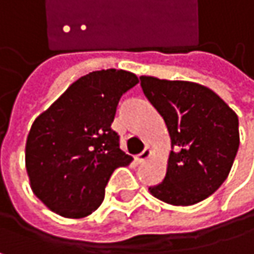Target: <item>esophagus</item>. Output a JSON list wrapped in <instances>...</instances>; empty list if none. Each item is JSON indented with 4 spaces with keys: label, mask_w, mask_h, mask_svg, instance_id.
<instances>
[{
    "label": "esophagus",
    "mask_w": 254,
    "mask_h": 254,
    "mask_svg": "<svg viewBox=\"0 0 254 254\" xmlns=\"http://www.w3.org/2000/svg\"><path fill=\"white\" fill-rule=\"evenodd\" d=\"M149 157H151V149H149V148H145L140 154H137V155H136L134 160H136V163H143V162H146V160H148Z\"/></svg>",
    "instance_id": "obj_1"
}]
</instances>
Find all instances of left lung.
<instances>
[{
    "label": "left lung",
    "instance_id": "8db88e82",
    "mask_svg": "<svg viewBox=\"0 0 254 254\" xmlns=\"http://www.w3.org/2000/svg\"><path fill=\"white\" fill-rule=\"evenodd\" d=\"M140 86L163 117L174 148L165 180L149 193L175 206L206 199L232 169L240 146L237 114L196 82L140 76Z\"/></svg>",
    "mask_w": 254,
    "mask_h": 254
}]
</instances>
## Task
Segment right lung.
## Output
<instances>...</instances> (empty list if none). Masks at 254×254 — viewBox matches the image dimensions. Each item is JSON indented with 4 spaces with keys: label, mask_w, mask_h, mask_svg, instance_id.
Here are the masks:
<instances>
[{
    "label": "right lung",
    "mask_w": 254,
    "mask_h": 254,
    "mask_svg": "<svg viewBox=\"0 0 254 254\" xmlns=\"http://www.w3.org/2000/svg\"><path fill=\"white\" fill-rule=\"evenodd\" d=\"M139 82L126 70H99L73 82L31 126L25 168L33 193L54 212L82 218L105 199L117 168L133 157L111 128L121 96Z\"/></svg>",
    "instance_id": "obj_1"
}]
</instances>
